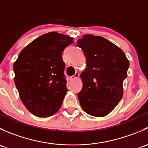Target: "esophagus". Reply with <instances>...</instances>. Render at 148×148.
<instances>
[{
    "label": "esophagus",
    "instance_id": "1",
    "mask_svg": "<svg viewBox=\"0 0 148 148\" xmlns=\"http://www.w3.org/2000/svg\"><path fill=\"white\" fill-rule=\"evenodd\" d=\"M79 74L78 72H76L75 74H74V75L71 76V77H70V79H71V80H73V79H75L78 78V77H79Z\"/></svg>",
    "mask_w": 148,
    "mask_h": 148
}]
</instances>
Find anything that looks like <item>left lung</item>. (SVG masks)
<instances>
[{
    "label": "left lung",
    "mask_w": 148,
    "mask_h": 148,
    "mask_svg": "<svg viewBox=\"0 0 148 148\" xmlns=\"http://www.w3.org/2000/svg\"><path fill=\"white\" fill-rule=\"evenodd\" d=\"M77 45L86 59V68L81 74L82 89L77 95L80 105L89 115L104 117L123 96L129 61L122 49L103 37L84 35Z\"/></svg>",
    "instance_id": "obj_1"
}]
</instances>
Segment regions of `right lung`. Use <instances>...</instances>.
<instances>
[{
    "mask_svg": "<svg viewBox=\"0 0 148 148\" xmlns=\"http://www.w3.org/2000/svg\"><path fill=\"white\" fill-rule=\"evenodd\" d=\"M73 42L64 34H45L26 46L13 64L21 99L36 117L51 116L62 106L68 90L62 52Z\"/></svg>",
    "mask_w": 148,
    "mask_h": 148,
    "instance_id": "1",
    "label": "right lung"
}]
</instances>
